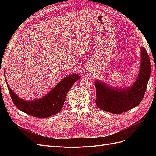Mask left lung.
I'll return each instance as SVG.
<instances>
[{
    "mask_svg": "<svg viewBox=\"0 0 156 156\" xmlns=\"http://www.w3.org/2000/svg\"><path fill=\"white\" fill-rule=\"evenodd\" d=\"M140 65L137 79L132 86L114 88L100 81L95 82L96 103L103 111L121 114L137 106L142 101L150 76L151 65L147 51L140 48Z\"/></svg>",
    "mask_w": 156,
    "mask_h": 156,
    "instance_id": "8db88e82",
    "label": "left lung"
}]
</instances>
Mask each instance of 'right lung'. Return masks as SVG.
<instances>
[{
	"label": "right lung",
	"mask_w": 156,
	"mask_h": 156,
	"mask_svg": "<svg viewBox=\"0 0 156 156\" xmlns=\"http://www.w3.org/2000/svg\"><path fill=\"white\" fill-rule=\"evenodd\" d=\"M80 79L77 73L64 77L44 97L34 101H25L14 93L8 85L12 101L19 110L30 116L44 119L57 114L62 109L70 88Z\"/></svg>",
	"instance_id": "obj_1"
}]
</instances>
